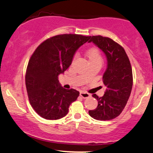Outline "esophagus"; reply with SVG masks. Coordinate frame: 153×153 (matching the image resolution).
<instances>
[{"label": "esophagus", "mask_w": 153, "mask_h": 153, "mask_svg": "<svg viewBox=\"0 0 153 153\" xmlns=\"http://www.w3.org/2000/svg\"><path fill=\"white\" fill-rule=\"evenodd\" d=\"M80 95L81 96L82 98H88V97H91V94H89V93H86V92H84V91H81L80 93Z\"/></svg>", "instance_id": "34e87169"}]
</instances>
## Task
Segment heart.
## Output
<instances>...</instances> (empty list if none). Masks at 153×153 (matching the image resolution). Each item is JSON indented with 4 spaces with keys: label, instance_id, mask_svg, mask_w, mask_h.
<instances>
[{
    "label": "heart",
    "instance_id": "obj_1",
    "mask_svg": "<svg viewBox=\"0 0 153 153\" xmlns=\"http://www.w3.org/2000/svg\"><path fill=\"white\" fill-rule=\"evenodd\" d=\"M86 55H87L89 62L95 61L102 62V58H101L100 51L97 48H91L88 50Z\"/></svg>",
    "mask_w": 153,
    "mask_h": 153
}]
</instances>
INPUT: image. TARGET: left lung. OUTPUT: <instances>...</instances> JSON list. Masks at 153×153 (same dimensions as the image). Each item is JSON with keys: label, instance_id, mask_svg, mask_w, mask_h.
<instances>
[{"label": "left lung", "instance_id": "left-lung-1", "mask_svg": "<svg viewBox=\"0 0 153 153\" xmlns=\"http://www.w3.org/2000/svg\"><path fill=\"white\" fill-rule=\"evenodd\" d=\"M88 42H93L102 50L108 60L107 69L102 76L107 89L102 97L93 95L98 105L88 113L97 120H110L122 113L129 99L133 80L132 67L124 48L111 38L93 36L90 37Z\"/></svg>", "mask_w": 153, "mask_h": 153}]
</instances>
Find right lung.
I'll return each mask as SVG.
<instances>
[{
  "label": "right lung",
  "mask_w": 153,
  "mask_h": 153,
  "mask_svg": "<svg viewBox=\"0 0 153 153\" xmlns=\"http://www.w3.org/2000/svg\"><path fill=\"white\" fill-rule=\"evenodd\" d=\"M91 36L62 34L48 38L31 56L25 73V85L30 103L40 117L58 120L79 96L75 89H65L58 75L71 65L73 56Z\"/></svg>",
  "instance_id": "right-lung-1"
}]
</instances>
